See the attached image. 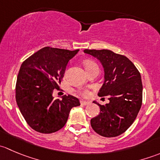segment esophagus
I'll use <instances>...</instances> for the list:
<instances>
[{
	"label": "esophagus",
	"instance_id": "obj_1",
	"mask_svg": "<svg viewBox=\"0 0 160 160\" xmlns=\"http://www.w3.org/2000/svg\"><path fill=\"white\" fill-rule=\"evenodd\" d=\"M80 104H82V105H88V104H90V101H80Z\"/></svg>",
	"mask_w": 160,
	"mask_h": 160
}]
</instances>
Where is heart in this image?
I'll list each match as a JSON object with an SVG mask.
<instances>
[{"label":"heart","instance_id":"b5f03b06","mask_svg":"<svg viewBox=\"0 0 160 160\" xmlns=\"http://www.w3.org/2000/svg\"><path fill=\"white\" fill-rule=\"evenodd\" d=\"M83 64H84V67L85 69H86V70H89L90 68H91V67H93V66H97V64L95 63L93 61L90 60V59L85 60L84 62H83ZM80 93L83 97H88L90 95V91L88 90H82V91H80Z\"/></svg>","mask_w":160,"mask_h":160}]
</instances>
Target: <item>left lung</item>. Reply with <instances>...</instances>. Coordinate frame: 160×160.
I'll use <instances>...</instances> for the list:
<instances>
[{"label": "left lung", "instance_id": "8db88e82", "mask_svg": "<svg viewBox=\"0 0 160 160\" xmlns=\"http://www.w3.org/2000/svg\"><path fill=\"white\" fill-rule=\"evenodd\" d=\"M99 59L104 70V83L98 96H108L109 103L100 107V114L90 120L92 128L104 137L122 135L136 118L142 103L139 71L126 56L108 49H85Z\"/></svg>", "mask_w": 160, "mask_h": 160}]
</instances>
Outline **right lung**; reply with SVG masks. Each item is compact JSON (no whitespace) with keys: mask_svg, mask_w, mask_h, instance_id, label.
Instances as JSON below:
<instances>
[{"mask_svg":"<svg viewBox=\"0 0 160 160\" xmlns=\"http://www.w3.org/2000/svg\"><path fill=\"white\" fill-rule=\"evenodd\" d=\"M79 49L45 47L22 62L15 87L16 102L32 129L40 133L56 132L66 125L71 108L80 105L72 95L54 99L67 63Z\"/></svg>","mask_w":160,"mask_h":160,"instance_id":"right-lung-1","label":"right lung"}]
</instances>
